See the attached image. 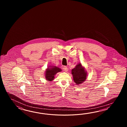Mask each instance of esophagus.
Masks as SVG:
<instances>
[{
    "label": "esophagus",
    "instance_id": "esophagus-1",
    "mask_svg": "<svg viewBox=\"0 0 127 127\" xmlns=\"http://www.w3.org/2000/svg\"><path fill=\"white\" fill-rule=\"evenodd\" d=\"M63 69L64 70L65 72H67V67L66 66H64L63 67Z\"/></svg>",
    "mask_w": 127,
    "mask_h": 127
}]
</instances>
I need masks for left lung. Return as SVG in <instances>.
<instances>
[{
	"mask_svg": "<svg viewBox=\"0 0 127 127\" xmlns=\"http://www.w3.org/2000/svg\"><path fill=\"white\" fill-rule=\"evenodd\" d=\"M73 80L76 85H79L85 81L87 76V72L81 63H79L75 67L71 70Z\"/></svg>",
	"mask_w": 127,
	"mask_h": 127,
	"instance_id": "1",
	"label": "left lung"
}]
</instances>
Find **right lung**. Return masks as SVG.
<instances>
[{
    "mask_svg": "<svg viewBox=\"0 0 127 127\" xmlns=\"http://www.w3.org/2000/svg\"><path fill=\"white\" fill-rule=\"evenodd\" d=\"M62 71L60 67L55 66H49L46 69L45 72V77L47 81H52L54 79V76L58 72Z\"/></svg>",
    "mask_w": 127,
    "mask_h": 127,
    "instance_id": "right-lung-1",
    "label": "right lung"
}]
</instances>
